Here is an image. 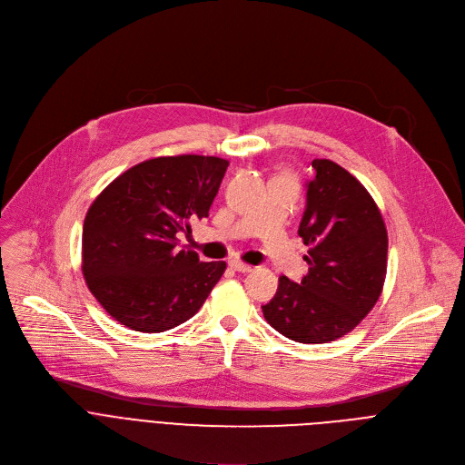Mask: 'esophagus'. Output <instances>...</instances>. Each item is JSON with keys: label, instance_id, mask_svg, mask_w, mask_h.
Returning <instances> with one entry per match:
<instances>
[{"label": "esophagus", "instance_id": "1", "mask_svg": "<svg viewBox=\"0 0 465 465\" xmlns=\"http://www.w3.org/2000/svg\"><path fill=\"white\" fill-rule=\"evenodd\" d=\"M229 266H231L234 272H238V273H249V272L252 270L249 264H243V262H240V261H231Z\"/></svg>", "mask_w": 465, "mask_h": 465}]
</instances>
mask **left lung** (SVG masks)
Segmentation results:
<instances>
[{
  "mask_svg": "<svg viewBox=\"0 0 465 465\" xmlns=\"http://www.w3.org/2000/svg\"><path fill=\"white\" fill-rule=\"evenodd\" d=\"M299 236L308 245L301 282L279 277L262 306L266 322L299 343H329L351 332L381 297L388 266V232L377 203L347 170L312 161Z\"/></svg>",
  "mask_w": 465,
  "mask_h": 465,
  "instance_id": "left-lung-1",
  "label": "left lung"
}]
</instances>
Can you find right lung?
Listing matches in <instances>:
<instances>
[{
    "label": "right lung",
    "instance_id": "right-lung-1",
    "mask_svg": "<svg viewBox=\"0 0 465 465\" xmlns=\"http://www.w3.org/2000/svg\"><path fill=\"white\" fill-rule=\"evenodd\" d=\"M227 166L203 154L149 159L95 197L83 225V275L109 316L164 332L203 306L227 264L199 262L179 236L209 216Z\"/></svg>",
    "mask_w": 465,
    "mask_h": 465
}]
</instances>
